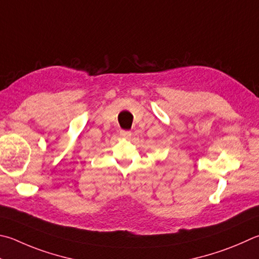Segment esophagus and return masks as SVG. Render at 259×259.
Segmentation results:
<instances>
[{"label": "esophagus", "instance_id": "obj_1", "mask_svg": "<svg viewBox=\"0 0 259 259\" xmlns=\"http://www.w3.org/2000/svg\"><path fill=\"white\" fill-rule=\"evenodd\" d=\"M120 136H121V137H123V138H129V137H131V131L121 130L120 131Z\"/></svg>", "mask_w": 259, "mask_h": 259}]
</instances>
